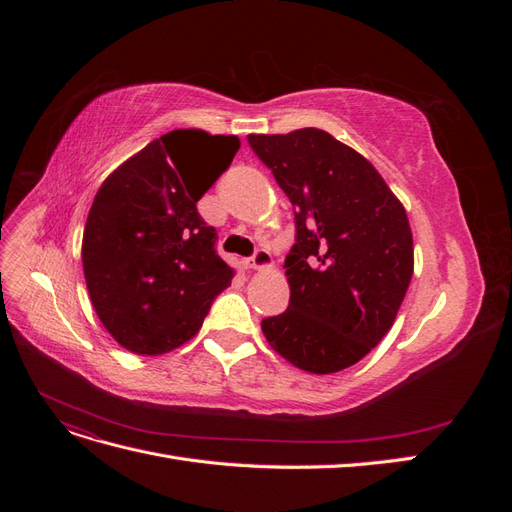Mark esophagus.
<instances>
[{
	"label": "esophagus",
	"mask_w": 512,
	"mask_h": 512,
	"mask_svg": "<svg viewBox=\"0 0 512 512\" xmlns=\"http://www.w3.org/2000/svg\"><path fill=\"white\" fill-rule=\"evenodd\" d=\"M250 269H269L273 265V258H271V252L265 250V247H258V250L254 252V256L250 258Z\"/></svg>",
	"instance_id": "1"
}]
</instances>
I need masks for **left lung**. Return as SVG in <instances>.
I'll return each mask as SVG.
<instances>
[{
    "label": "left lung",
    "mask_w": 512,
    "mask_h": 512,
    "mask_svg": "<svg viewBox=\"0 0 512 512\" xmlns=\"http://www.w3.org/2000/svg\"><path fill=\"white\" fill-rule=\"evenodd\" d=\"M294 207L288 309L262 320L271 348L309 374L359 363L393 327L414 271L404 205L361 153L329 132L250 134Z\"/></svg>",
    "instance_id": "left-lung-1"
}]
</instances>
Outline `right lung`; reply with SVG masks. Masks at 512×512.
Here are the masks:
<instances>
[{"label":"right lung","mask_w":512,"mask_h":512,"mask_svg":"<svg viewBox=\"0 0 512 512\" xmlns=\"http://www.w3.org/2000/svg\"><path fill=\"white\" fill-rule=\"evenodd\" d=\"M237 136L173 130L106 177L83 232L96 314L134 354L179 348L203 324L232 271L196 203L230 166Z\"/></svg>","instance_id":"obj_1"}]
</instances>
